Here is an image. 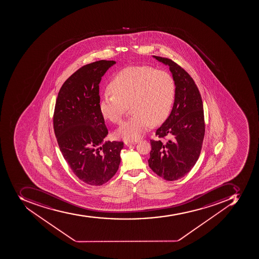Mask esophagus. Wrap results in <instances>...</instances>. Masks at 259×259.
I'll use <instances>...</instances> for the list:
<instances>
[{
	"instance_id": "obj_1",
	"label": "esophagus",
	"mask_w": 259,
	"mask_h": 259,
	"mask_svg": "<svg viewBox=\"0 0 259 259\" xmlns=\"http://www.w3.org/2000/svg\"><path fill=\"white\" fill-rule=\"evenodd\" d=\"M136 143H137V141H124V145L126 146V147L135 145Z\"/></svg>"
}]
</instances>
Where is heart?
<instances>
[{"label":"heart","instance_id":"obj_1","mask_svg":"<svg viewBox=\"0 0 259 259\" xmlns=\"http://www.w3.org/2000/svg\"><path fill=\"white\" fill-rule=\"evenodd\" d=\"M108 90L113 95L99 99L102 116L119 123L131 104L135 114L116 130V137L124 140L141 138L153 124L164 121L175 101L176 85L170 74L149 66H131L112 78Z\"/></svg>","mask_w":259,"mask_h":259}]
</instances>
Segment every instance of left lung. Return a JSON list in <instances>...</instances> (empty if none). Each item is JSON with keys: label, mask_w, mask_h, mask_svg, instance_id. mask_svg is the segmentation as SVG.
<instances>
[{"label": "left lung", "mask_w": 259, "mask_h": 259, "mask_svg": "<svg viewBox=\"0 0 259 259\" xmlns=\"http://www.w3.org/2000/svg\"><path fill=\"white\" fill-rule=\"evenodd\" d=\"M169 67L176 85L170 115L156 131L168 141L151 140L148 164L154 172L167 181L181 179L196 164L204 137V110L201 96L193 79L171 59L153 55Z\"/></svg>", "instance_id": "8db88e82"}]
</instances>
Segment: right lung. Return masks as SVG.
<instances>
[{
  "label": "right lung",
  "instance_id": "obj_1",
  "mask_svg": "<svg viewBox=\"0 0 259 259\" xmlns=\"http://www.w3.org/2000/svg\"><path fill=\"white\" fill-rule=\"evenodd\" d=\"M115 61L83 66L63 83L55 104L54 130L72 172L91 186H101L116 175L122 142H106L108 131L99 112V83Z\"/></svg>",
  "mask_w": 259,
  "mask_h": 259
}]
</instances>
